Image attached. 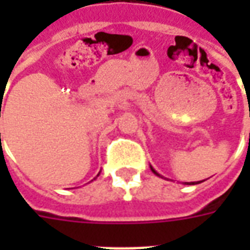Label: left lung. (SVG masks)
<instances>
[{
    "label": "left lung",
    "mask_w": 250,
    "mask_h": 250,
    "mask_svg": "<svg viewBox=\"0 0 250 250\" xmlns=\"http://www.w3.org/2000/svg\"><path fill=\"white\" fill-rule=\"evenodd\" d=\"M150 167H151V166H150ZM151 171L154 174H155V175H158V177H161V175H159V174H158L157 171H155V170H154V168H152V167H151ZM201 182H202V181H199V182H197V184H201ZM197 184H195V182H190V184H188V185H197Z\"/></svg>",
    "instance_id": "1"
}]
</instances>
